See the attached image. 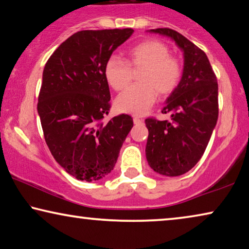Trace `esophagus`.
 I'll use <instances>...</instances> for the list:
<instances>
[{
  "mask_svg": "<svg viewBox=\"0 0 249 249\" xmlns=\"http://www.w3.org/2000/svg\"><path fill=\"white\" fill-rule=\"evenodd\" d=\"M133 121H134V123L135 124H141V123H142V122H143V120H142V118H140V117H134V118H133Z\"/></svg>",
  "mask_w": 249,
  "mask_h": 249,
  "instance_id": "esophagus-1",
  "label": "esophagus"
}]
</instances>
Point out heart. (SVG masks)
<instances>
[{"mask_svg": "<svg viewBox=\"0 0 249 249\" xmlns=\"http://www.w3.org/2000/svg\"><path fill=\"white\" fill-rule=\"evenodd\" d=\"M128 61L112 55L105 64L106 80L115 90H123L132 79V68L143 69L140 85L131 86L118 96V110L134 115L145 114L157 101L158 92L170 95L179 86L183 67L179 59L170 55L166 44L159 40H146L129 48Z\"/></svg>", "mask_w": 249, "mask_h": 249, "instance_id": "obj_1", "label": "heart"}]
</instances>
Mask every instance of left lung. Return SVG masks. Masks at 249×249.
<instances>
[{
  "label": "left lung",
  "instance_id": "obj_1",
  "mask_svg": "<svg viewBox=\"0 0 249 249\" xmlns=\"http://www.w3.org/2000/svg\"><path fill=\"white\" fill-rule=\"evenodd\" d=\"M151 32L170 36L184 55L179 86L162 109L163 114H171V121L153 117L145 120L148 164L163 176L178 177L199 162L217 124V77L206 53L181 33L169 28L153 29Z\"/></svg>",
  "mask_w": 249,
  "mask_h": 249
}]
</instances>
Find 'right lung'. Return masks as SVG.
Masks as SVG:
<instances>
[{"mask_svg":"<svg viewBox=\"0 0 249 249\" xmlns=\"http://www.w3.org/2000/svg\"><path fill=\"white\" fill-rule=\"evenodd\" d=\"M133 29L83 30L48 59L38 98L44 140L54 160L81 181H96L114 169L133 118L105 122L110 92L105 64Z\"/></svg>","mask_w":249,"mask_h":249,"instance_id":"1","label":"right lung"}]
</instances>
